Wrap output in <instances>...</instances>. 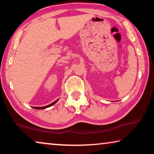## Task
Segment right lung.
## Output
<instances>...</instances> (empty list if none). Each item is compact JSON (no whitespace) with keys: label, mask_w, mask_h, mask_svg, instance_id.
<instances>
[{"label":"right lung","mask_w":154,"mask_h":154,"mask_svg":"<svg viewBox=\"0 0 154 154\" xmlns=\"http://www.w3.org/2000/svg\"><path fill=\"white\" fill-rule=\"evenodd\" d=\"M58 101V99L57 100H56V101H55L54 102H53L52 103H51V104H49V105H48V106H44V107H33V108H35V109H45V108H48V107H51V106H52L53 105H54L56 102H57Z\"/></svg>","instance_id":"right-lung-1"}]
</instances>
